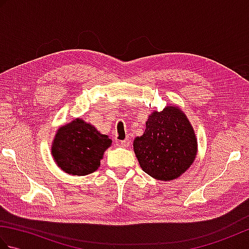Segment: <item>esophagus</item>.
<instances>
[{
	"mask_svg": "<svg viewBox=\"0 0 249 249\" xmlns=\"http://www.w3.org/2000/svg\"><path fill=\"white\" fill-rule=\"evenodd\" d=\"M120 145L123 146V147H128L130 145V140L129 139H125L123 141L120 142Z\"/></svg>",
	"mask_w": 249,
	"mask_h": 249,
	"instance_id": "1",
	"label": "esophagus"
}]
</instances>
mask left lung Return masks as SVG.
<instances>
[{
  "label": "left lung",
  "mask_w": 249,
  "mask_h": 249,
  "mask_svg": "<svg viewBox=\"0 0 249 249\" xmlns=\"http://www.w3.org/2000/svg\"><path fill=\"white\" fill-rule=\"evenodd\" d=\"M133 145L142 170L160 181L181 177L193 165L198 152L193 125L176 105L153 111L143 135L136 137Z\"/></svg>",
  "instance_id": "8db88e82"
}]
</instances>
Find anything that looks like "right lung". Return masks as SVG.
<instances>
[{
    "label": "right lung",
    "instance_id": "right-lung-1",
    "mask_svg": "<svg viewBox=\"0 0 249 249\" xmlns=\"http://www.w3.org/2000/svg\"><path fill=\"white\" fill-rule=\"evenodd\" d=\"M112 144L108 135L76 118L57 128L51 144L56 166L71 176H88L100 166L105 151Z\"/></svg>",
    "mask_w": 249,
    "mask_h": 249
}]
</instances>
